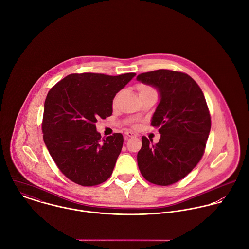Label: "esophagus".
<instances>
[{"mask_svg": "<svg viewBox=\"0 0 249 249\" xmlns=\"http://www.w3.org/2000/svg\"><path fill=\"white\" fill-rule=\"evenodd\" d=\"M125 135H126L127 137H136V136H137L135 133H133V132H131V131H125Z\"/></svg>", "mask_w": 249, "mask_h": 249, "instance_id": "34e87169", "label": "esophagus"}]
</instances>
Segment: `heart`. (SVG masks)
<instances>
[{
	"instance_id": "b5f03b06",
	"label": "heart",
	"mask_w": 249,
	"mask_h": 249,
	"mask_svg": "<svg viewBox=\"0 0 249 249\" xmlns=\"http://www.w3.org/2000/svg\"><path fill=\"white\" fill-rule=\"evenodd\" d=\"M138 92H139V95H140V94L149 93V92H155V91L150 86H147V85H144V84H140L138 86Z\"/></svg>"
}]
</instances>
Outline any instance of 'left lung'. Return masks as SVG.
<instances>
[{
    "instance_id": "left-lung-1",
    "label": "left lung",
    "mask_w": 249,
    "mask_h": 249,
    "mask_svg": "<svg viewBox=\"0 0 249 249\" xmlns=\"http://www.w3.org/2000/svg\"><path fill=\"white\" fill-rule=\"evenodd\" d=\"M137 80L157 89L160 102L151 119L159 142L142 136L137 162L150 183L168 186L190 174L200 161L211 129L204 95L187 73L171 70L142 72Z\"/></svg>"
}]
</instances>
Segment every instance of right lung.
I'll return each instance as SVG.
<instances>
[{
  "instance_id": "obj_1",
  "label": "right lung",
  "mask_w": 249,
  "mask_h": 249,
  "mask_svg": "<svg viewBox=\"0 0 249 249\" xmlns=\"http://www.w3.org/2000/svg\"><path fill=\"white\" fill-rule=\"evenodd\" d=\"M135 75L71 73L49 91L43 139L58 169L72 182L96 186L112 175L124 137L114 133L102 141L96 123L112 115L113 99Z\"/></svg>"
}]
</instances>
